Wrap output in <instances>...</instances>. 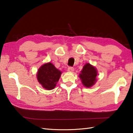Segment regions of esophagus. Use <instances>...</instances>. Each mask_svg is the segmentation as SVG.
Segmentation results:
<instances>
[{
	"label": "esophagus",
	"mask_w": 133,
	"mask_h": 133,
	"mask_svg": "<svg viewBox=\"0 0 133 133\" xmlns=\"http://www.w3.org/2000/svg\"><path fill=\"white\" fill-rule=\"evenodd\" d=\"M74 70V69L72 67H68V71L69 72H73Z\"/></svg>",
	"instance_id": "obj_1"
}]
</instances>
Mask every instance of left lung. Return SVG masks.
<instances>
[{"mask_svg": "<svg viewBox=\"0 0 133 133\" xmlns=\"http://www.w3.org/2000/svg\"><path fill=\"white\" fill-rule=\"evenodd\" d=\"M98 75L97 70L95 67L90 63L84 64L81 73L79 74V78L82 83L86 87H91L97 81Z\"/></svg>", "mask_w": 133, "mask_h": 133, "instance_id": "obj_1", "label": "left lung"}]
</instances>
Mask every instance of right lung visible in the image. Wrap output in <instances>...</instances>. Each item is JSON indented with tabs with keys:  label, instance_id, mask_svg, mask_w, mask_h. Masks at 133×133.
I'll use <instances>...</instances> for the list:
<instances>
[{
	"label": "right lung",
	"instance_id": "1",
	"mask_svg": "<svg viewBox=\"0 0 133 133\" xmlns=\"http://www.w3.org/2000/svg\"><path fill=\"white\" fill-rule=\"evenodd\" d=\"M62 72L51 63L42 65L37 72V79L45 89H54L61 77Z\"/></svg>",
	"mask_w": 133,
	"mask_h": 133
}]
</instances>
